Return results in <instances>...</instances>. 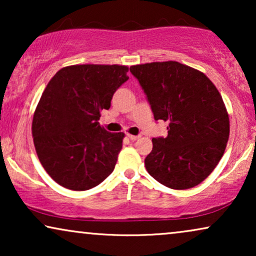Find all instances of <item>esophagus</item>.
<instances>
[{
	"mask_svg": "<svg viewBox=\"0 0 256 256\" xmlns=\"http://www.w3.org/2000/svg\"><path fill=\"white\" fill-rule=\"evenodd\" d=\"M128 138L132 140V141H136V140H138L140 138V136H138V135H130V134H128Z\"/></svg>",
	"mask_w": 256,
	"mask_h": 256,
	"instance_id": "obj_1",
	"label": "esophagus"
}]
</instances>
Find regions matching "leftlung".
<instances>
[{
    "label": "left lung",
    "mask_w": 256,
    "mask_h": 256,
    "mask_svg": "<svg viewBox=\"0 0 256 256\" xmlns=\"http://www.w3.org/2000/svg\"><path fill=\"white\" fill-rule=\"evenodd\" d=\"M155 120L169 122L152 138L146 169L160 184L186 190L208 177L225 152L230 118L219 90L204 73L178 62L130 66Z\"/></svg>",
    "instance_id": "1"
}]
</instances>
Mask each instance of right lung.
<instances>
[{"label": "right lung", "mask_w": 256, "mask_h": 256, "mask_svg": "<svg viewBox=\"0 0 256 256\" xmlns=\"http://www.w3.org/2000/svg\"><path fill=\"white\" fill-rule=\"evenodd\" d=\"M124 65H71L52 76L32 120L40 162L56 183L70 190H90L113 172L124 132L101 127L118 87L129 79Z\"/></svg>", "instance_id": "add662e5"}]
</instances>
